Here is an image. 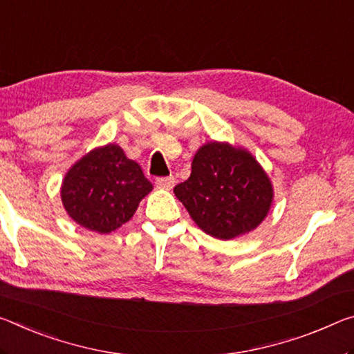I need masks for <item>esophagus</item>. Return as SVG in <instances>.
Listing matches in <instances>:
<instances>
[{
  "mask_svg": "<svg viewBox=\"0 0 354 354\" xmlns=\"http://www.w3.org/2000/svg\"><path fill=\"white\" fill-rule=\"evenodd\" d=\"M156 184L162 189H171L175 186V178L173 176H162V178H156Z\"/></svg>",
  "mask_w": 354,
  "mask_h": 354,
  "instance_id": "esophagus-1",
  "label": "esophagus"
}]
</instances>
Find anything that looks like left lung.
Returning <instances> with one entry per match:
<instances>
[{
    "label": "left lung",
    "instance_id": "left-lung-1",
    "mask_svg": "<svg viewBox=\"0 0 354 354\" xmlns=\"http://www.w3.org/2000/svg\"><path fill=\"white\" fill-rule=\"evenodd\" d=\"M173 190L195 223L218 239L260 225L272 201L271 183L254 157L216 142L197 151L189 179Z\"/></svg>",
    "mask_w": 354,
    "mask_h": 354
}]
</instances>
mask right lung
Instances as JSON below:
<instances>
[{"instance_id":"obj_1","label":"right lung","mask_w":354,"mask_h":354,"mask_svg":"<svg viewBox=\"0 0 354 354\" xmlns=\"http://www.w3.org/2000/svg\"><path fill=\"white\" fill-rule=\"evenodd\" d=\"M153 184L142 168L127 159L116 145H106L86 154L67 173L61 198L69 216L82 227L110 233L137 211Z\"/></svg>"}]
</instances>
